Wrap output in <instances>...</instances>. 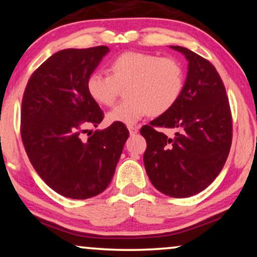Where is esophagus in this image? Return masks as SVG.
Returning <instances> with one entry per match:
<instances>
[{
  "label": "esophagus",
  "mask_w": 257,
  "mask_h": 257,
  "mask_svg": "<svg viewBox=\"0 0 257 257\" xmlns=\"http://www.w3.org/2000/svg\"><path fill=\"white\" fill-rule=\"evenodd\" d=\"M128 131H129V134L133 136V135L138 134L139 126H136V125H128Z\"/></svg>",
  "instance_id": "obj_1"
}]
</instances>
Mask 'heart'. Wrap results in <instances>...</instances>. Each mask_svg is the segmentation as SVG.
Masks as SVG:
<instances>
[{
	"instance_id": "b5f03b06",
	"label": "heart",
	"mask_w": 257,
	"mask_h": 257,
	"mask_svg": "<svg viewBox=\"0 0 257 257\" xmlns=\"http://www.w3.org/2000/svg\"><path fill=\"white\" fill-rule=\"evenodd\" d=\"M184 79V69L175 58L129 51L110 61L109 74L91 73L86 90L98 104L111 106L125 86L126 98L108 112L106 119L133 124L148 113L168 111L183 92Z\"/></svg>"
}]
</instances>
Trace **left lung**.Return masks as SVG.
I'll list each match as a JSON object with an SVG mask.
<instances>
[{
  "instance_id": "1",
  "label": "left lung",
  "mask_w": 257,
  "mask_h": 257,
  "mask_svg": "<svg viewBox=\"0 0 257 257\" xmlns=\"http://www.w3.org/2000/svg\"><path fill=\"white\" fill-rule=\"evenodd\" d=\"M171 48L188 61L183 92L140 133L147 141L144 162L153 186L166 196L186 198L206 188L222 171L231 147L232 117L216 67L187 48ZM157 127L180 132L168 138Z\"/></svg>"
}]
</instances>
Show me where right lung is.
Returning a JSON list of instances; mask_svg holds the SVG:
<instances>
[{
  "mask_svg": "<svg viewBox=\"0 0 257 257\" xmlns=\"http://www.w3.org/2000/svg\"><path fill=\"white\" fill-rule=\"evenodd\" d=\"M106 46L54 53L29 78L21 105V139L42 180L61 196L87 199L111 181L129 132L123 123L89 132L104 118L86 90Z\"/></svg>",
  "mask_w": 257,
  "mask_h": 257,
  "instance_id": "right-lung-1",
  "label": "right lung"
}]
</instances>
